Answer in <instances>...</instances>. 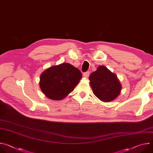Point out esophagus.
Returning a JSON list of instances; mask_svg holds the SVG:
<instances>
[{"label":"esophagus","mask_w":153,"mask_h":153,"mask_svg":"<svg viewBox=\"0 0 153 153\" xmlns=\"http://www.w3.org/2000/svg\"><path fill=\"white\" fill-rule=\"evenodd\" d=\"M89 75H90V72L89 71H86V72L83 73V76L85 78H88L89 77Z\"/></svg>","instance_id":"obj_1"}]
</instances>
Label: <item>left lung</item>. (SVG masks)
<instances>
[{"mask_svg":"<svg viewBox=\"0 0 153 153\" xmlns=\"http://www.w3.org/2000/svg\"><path fill=\"white\" fill-rule=\"evenodd\" d=\"M89 80L94 95L102 101L111 102L120 93L121 85L116 74L104 66H99L93 72Z\"/></svg>","mask_w":153,"mask_h":153,"instance_id":"8db88e82","label":"left lung"}]
</instances>
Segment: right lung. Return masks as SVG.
I'll return each instance as SVG.
<instances>
[{
  "instance_id": "obj_1",
  "label": "right lung",
  "mask_w": 153,
  "mask_h": 153,
  "mask_svg": "<svg viewBox=\"0 0 153 153\" xmlns=\"http://www.w3.org/2000/svg\"><path fill=\"white\" fill-rule=\"evenodd\" d=\"M82 74L80 70L68 63L53 66L43 71L40 77V87L48 97L59 100L71 93Z\"/></svg>"
}]
</instances>
